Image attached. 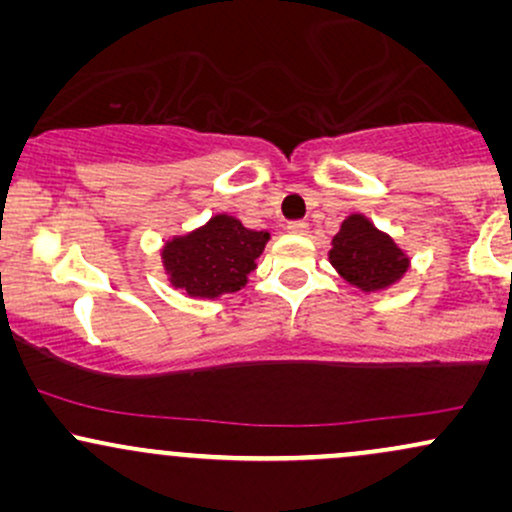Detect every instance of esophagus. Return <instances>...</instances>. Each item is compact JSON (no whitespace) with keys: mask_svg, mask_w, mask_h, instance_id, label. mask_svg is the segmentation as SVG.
<instances>
[{"mask_svg":"<svg viewBox=\"0 0 512 512\" xmlns=\"http://www.w3.org/2000/svg\"><path fill=\"white\" fill-rule=\"evenodd\" d=\"M286 231H289L291 236H305V233H308V223H305V221H289V223H286Z\"/></svg>","mask_w":512,"mask_h":512,"instance_id":"34e87169","label":"esophagus"}]
</instances>
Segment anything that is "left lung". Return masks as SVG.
I'll return each mask as SVG.
<instances>
[{
    "instance_id": "8db88e82",
    "label": "left lung",
    "mask_w": 512,
    "mask_h": 512,
    "mask_svg": "<svg viewBox=\"0 0 512 512\" xmlns=\"http://www.w3.org/2000/svg\"><path fill=\"white\" fill-rule=\"evenodd\" d=\"M330 262L361 291L387 289L402 279L409 267V257L397 248L395 240L361 214H351L332 238Z\"/></svg>"
}]
</instances>
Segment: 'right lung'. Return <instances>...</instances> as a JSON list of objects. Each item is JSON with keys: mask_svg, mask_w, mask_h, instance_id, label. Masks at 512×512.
I'll list each match as a JSON object with an SVG mask.
<instances>
[{"mask_svg": "<svg viewBox=\"0 0 512 512\" xmlns=\"http://www.w3.org/2000/svg\"><path fill=\"white\" fill-rule=\"evenodd\" d=\"M267 231H250L228 214H216L207 226L168 240L163 267L170 284L187 296L216 298L248 284V274L267 245Z\"/></svg>", "mask_w": 512, "mask_h": 512, "instance_id": "right-lung-1", "label": "right lung"}]
</instances>
